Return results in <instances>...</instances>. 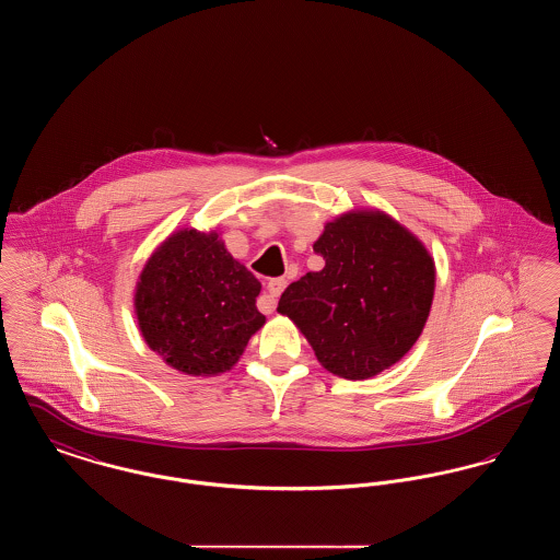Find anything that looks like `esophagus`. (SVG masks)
Returning a JSON list of instances; mask_svg holds the SVG:
<instances>
[{
    "label": "esophagus",
    "instance_id": "1",
    "mask_svg": "<svg viewBox=\"0 0 560 560\" xmlns=\"http://www.w3.org/2000/svg\"><path fill=\"white\" fill-rule=\"evenodd\" d=\"M285 285H288V281H285L283 277H277V279H270V281H268V295H265V298L260 300V311H262V313L270 315V313L275 311L277 298L285 290Z\"/></svg>",
    "mask_w": 560,
    "mask_h": 560
}]
</instances>
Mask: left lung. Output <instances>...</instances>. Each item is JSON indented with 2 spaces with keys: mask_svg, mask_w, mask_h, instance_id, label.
Listing matches in <instances>:
<instances>
[{
  "mask_svg": "<svg viewBox=\"0 0 560 560\" xmlns=\"http://www.w3.org/2000/svg\"><path fill=\"white\" fill-rule=\"evenodd\" d=\"M325 267L281 293L327 372L368 380L400 361L427 325L436 270L424 243L388 213L357 210L325 224Z\"/></svg>",
  "mask_w": 560,
  "mask_h": 560,
  "instance_id": "8db88e82",
  "label": "left lung"
}]
</instances>
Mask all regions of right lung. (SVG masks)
Returning <instances> with one entry per match:
<instances>
[{
	"label": "right lung",
	"instance_id": "obj_1",
	"mask_svg": "<svg viewBox=\"0 0 560 560\" xmlns=\"http://www.w3.org/2000/svg\"><path fill=\"white\" fill-rule=\"evenodd\" d=\"M260 281L218 233L183 229L140 272L133 308L144 342L187 375H218L240 361L267 317L256 308Z\"/></svg>",
	"mask_w": 560,
	"mask_h": 560
}]
</instances>
